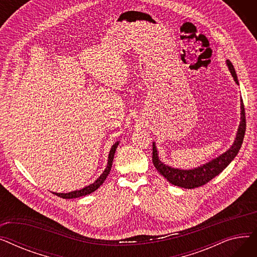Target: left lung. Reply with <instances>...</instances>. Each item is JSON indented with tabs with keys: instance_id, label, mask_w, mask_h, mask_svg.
<instances>
[{
	"instance_id": "left-lung-1",
	"label": "left lung",
	"mask_w": 257,
	"mask_h": 257,
	"mask_svg": "<svg viewBox=\"0 0 257 257\" xmlns=\"http://www.w3.org/2000/svg\"><path fill=\"white\" fill-rule=\"evenodd\" d=\"M227 65L229 67V71H230L233 79L235 82L238 84L237 77L235 74V71L233 69L232 63L227 60ZM240 123L239 127L237 130L236 134V139L234 141V144L232 147L226 151L224 154L221 156L217 157L215 159L211 160L210 163L199 167L194 170H178V169H173L171 167H168L164 165L158 158L157 150L155 144H153V152H152V161L153 165L156 168V170L163 175V176L172 184L177 185L180 187L184 188H196L200 187L202 185L206 184L209 182L212 178H214L217 175H219L229 164L231 163L233 158L237 155L242 141H244L245 137V132H246V113H245V107H244V102L240 100Z\"/></svg>"
}]
</instances>
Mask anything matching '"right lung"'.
<instances>
[{
    "label": "right lung",
    "mask_w": 257,
    "mask_h": 257,
    "mask_svg": "<svg viewBox=\"0 0 257 257\" xmlns=\"http://www.w3.org/2000/svg\"><path fill=\"white\" fill-rule=\"evenodd\" d=\"M117 145L118 143H115L111 150L109 152V156H108V164H107V167L105 169V171L103 172V174L101 175V176L94 181L93 183L89 184L88 186L82 188V190L80 191H75V192H71V193H67V194H59V193H53L55 194L56 196L60 197V198H63V199H73V198H78V197H82V196H85V195H88V194H91L92 192H94L97 190V188L100 187V185L103 184V182L105 181V179L107 178L108 174H109L110 170H111V166H112V161H113V156H114V153H115V150L117 148Z\"/></svg>",
    "instance_id": "right-lung-1"
}]
</instances>
